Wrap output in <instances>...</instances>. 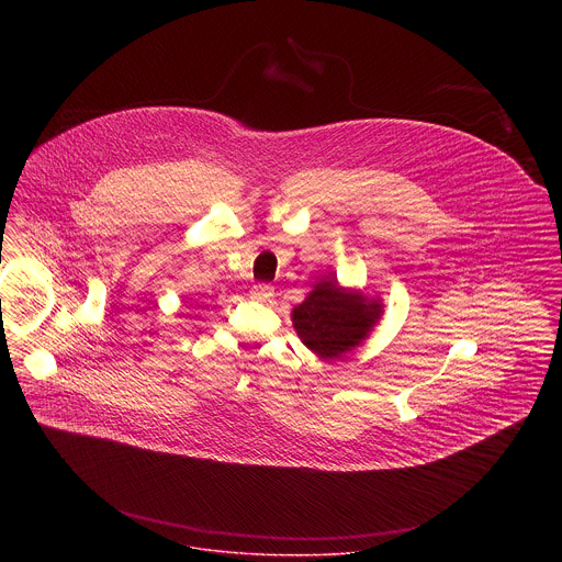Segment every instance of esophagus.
I'll list each match as a JSON object with an SVG mask.
<instances>
[{
    "mask_svg": "<svg viewBox=\"0 0 562 562\" xmlns=\"http://www.w3.org/2000/svg\"><path fill=\"white\" fill-rule=\"evenodd\" d=\"M274 296V288L270 285V283H257V285H252V290H250V299H255V301H270Z\"/></svg>",
    "mask_w": 562,
    "mask_h": 562,
    "instance_id": "34e87169",
    "label": "esophagus"
}]
</instances>
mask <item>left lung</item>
<instances>
[{
    "instance_id": "8db88e82",
    "label": "left lung",
    "mask_w": 562,
    "mask_h": 562,
    "mask_svg": "<svg viewBox=\"0 0 562 562\" xmlns=\"http://www.w3.org/2000/svg\"><path fill=\"white\" fill-rule=\"evenodd\" d=\"M381 318V305L368 303L326 279L292 312V322L303 344L321 357H339L368 337Z\"/></svg>"
}]
</instances>
